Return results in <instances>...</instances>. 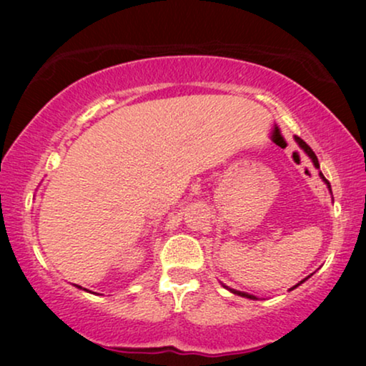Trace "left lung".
Masks as SVG:
<instances>
[{"label":"left lung","mask_w":366,"mask_h":366,"mask_svg":"<svg viewBox=\"0 0 366 366\" xmlns=\"http://www.w3.org/2000/svg\"><path fill=\"white\" fill-rule=\"evenodd\" d=\"M295 142H297V143L300 144V148H302V149H303V152H305V153H307L310 158H312V162H313V164H315V168H318V169H320V163H318V158H317V154H315V153H313V149H312V148H310V147H308V144H307V143H305L302 138L295 137ZM320 177H322V179H323V182H325V183H327V187L330 188V192H332V187H330V182H328V179H327V178H325V177H323V173H322V172H320ZM308 278H310V277H307V278H305V280H308ZM305 280H303V282H305ZM303 282H300V283H303ZM300 283H298V285H300ZM298 285H295V287H293V288H297V287H298ZM224 288H228V287H224ZM293 288H292V290H293ZM228 290H229V292H232V293H234V295H239V297H244V298H252V300H257V297H253V295H248V293H243V292H237V290H232V288H228Z\"/></svg>","instance_id":"obj_1"}]
</instances>
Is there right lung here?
<instances>
[{
    "label": "right lung",
    "instance_id": "add662e5",
    "mask_svg": "<svg viewBox=\"0 0 366 366\" xmlns=\"http://www.w3.org/2000/svg\"><path fill=\"white\" fill-rule=\"evenodd\" d=\"M76 287H78V285H76ZM78 288H81V287H78ZM86 292H88V290H86Z\"/></svg>",
    "mask_w": 366,
    "mask_h": 366
}]
</instances>
